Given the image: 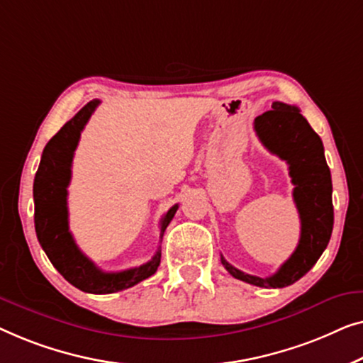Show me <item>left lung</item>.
Wrapping results in <instances>:
<instances>
[{"mask_svg": "<svg viewBox=\"0 0 363 363\" xmlns=\"http://www.w3.org/2000/svg\"><path fill=\"white\" fill-rule=\"evenodd\" d=\"M273 110L255 118V131L269 151L289 164L293 197L301 218V237L293 255L272 277L240 272L222 257L233 278L259 288H284L303 278L328 247L334 227L333 179L318 133L294 105L274 101Z\"/></svg>", "mask_w": 363, "mask_h": 363, "instance_id": "8db88e82", "label": "left lung"}]
</instances>
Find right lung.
I'll use <instances>...</instances> for the list:
<instances>
[{
  "label": "right lung",
  "instance_id": "obj_1",
  "mask_svg": "<svg viewBox=\"0 0 363 363\" xmlns=\"http://www.w3.org/2000/svg\"><path fill=\"white\" fill-rule=\"evenodd\" d=\"M99 104L100 100L89 101L45 145L33 187L34 225L40 247L50 263L70 284L85 293L110 294L128 289L155 274L161 263V250L157 248L155 257L141 267L125 272L105 273L80 252L69 230L67 187L72 172L70 167H72L74 151L79 145L82 130L85 128L86 121L90 120ZM177 207H179L177 203L172 206L161 218L160 238L164 235Z\"/></svg>",
  "mask_w": 363,
  "mask_h": 363
}]
</instances>
